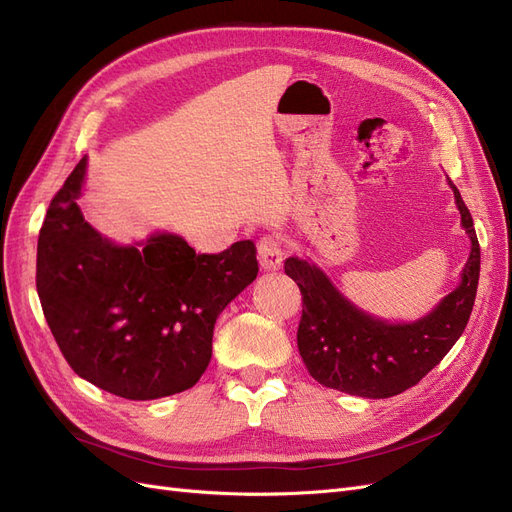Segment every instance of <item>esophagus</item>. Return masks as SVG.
Listing matches in <instances>:
<instances>
[{"instance_id": "obj_1", "label": "esophagus", "mask_w": 512, "mask_h": 512, "mask_svg": "<svg viewBox=\"0 0 512 512\" xmlns=\"http://www.w3.org/2000/svg\"><path fill=\"white\" fill-rule=\"evenodd\" d=\"M258 260L260 267L265 271H277L282 267L284 260V247L282 239L277 235H265L258 239Z\"/></svg>"}]
</instances>
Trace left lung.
I'll return each instance as SVG.
<instances>
[{"label":"left lung","instance_id":"1","mask_svg":"<svg viewBox=\"0 0 512 512\" xmlns=\"http://www.w3.org/2000/svg\"><path fill=\"white\" fill-rule=\"evenodd\" d=\"M461 211V224L472 252L461 284L421 320L389 324L350 305L320 269L307 260L288 258L284 271L303 294L297 344L309 374L329 389L369 399L404 393L423 380L455 346L470 320L478 273L480 245L472 215L455 183L448 179Z\"/></svg>","mask_w":512,"mask_h":512}]
</instances>
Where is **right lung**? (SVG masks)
Instances as JSON below:
<instances>
[{"instance_id":"1","label":"right lung","mask_w":512,"mask_h":512,"mask_svg":"<svg viewBox=\"0 0 512 512\" xmlns=\"http://www.w3.org/2000/svg\"><path fill=\"white\" fill-rule=\"evenodd\" d=\"M85 158L46 211L36 288L68 365L126 399L188 391L211 361L215 320L256 280L252 241L196 254L177 235L119 247L91 228L76 205Z\"/></svg>"}]
</instances>
